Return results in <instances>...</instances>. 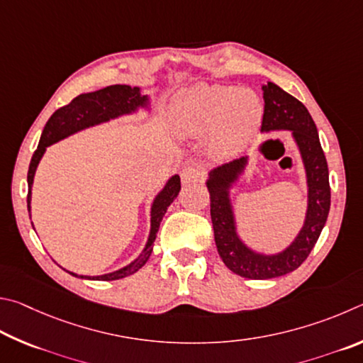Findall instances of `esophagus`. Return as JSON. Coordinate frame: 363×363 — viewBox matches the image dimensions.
I'll return each mask as SVG.
<instances>
[{
    "mask_svg": "<svg viewBox=\"0 0 363 363\" xmlns=\"http://www.w3.org/2000/svg\"><path fill=\"white\" fill-rule=\"evenodd\" d=\"M180 177L182 182L186 183V185H189V183H198L204 178V170L201 167H196V165H186V167L182 169Z\"/></svg>",
    "mask_w": 363,
    "mask_h": 363,
    "instance_id": "34e87169",
    "label": "esophagus"
}]
</instances>
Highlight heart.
<instances>
[{
	"mask_svg": "<svg viewBox=\"0 0 363 363\" xmlns=\"http://www.w3.org/2000/svg\"><path fill=\"white\" fill-rule=\"evenodd\" d=\"M169 121L178 137L208 135L215 152L236 155L259 132L263 104L252 89L199 82L175 95Z\"/></svg>",
	"mask_w": 363,
	"mask_h": 363,
	"instance_id": "heart-1",
	"label": "heart"
}]
</instances>
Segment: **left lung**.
Listing matches in <instances>:
<instances>
[{
  "label": "left lung",
  "instance_id": "8db88e82",
  "mask_svg": "<svg viewBox=\"0 0 363 363\" xmlns=\"http://www.w3.org/2000/svg\"><path fill=\"white\" fill-rule=\"evenodd\" d=\"M262 89L264 99L262 132L290 130L306 172L308 208L300 233L289 247L271 255L250 249L240 239L231 202V188L244 174L249 156L212 169L206 182L211 193V217L220 257L228 269L255 281L281 277L300 268L314 249L330 211L328 165L308 108L274 82H268Z\"/></svg>",
  "mask_w": 363,
  "mask_h": 363
}]
</instances>
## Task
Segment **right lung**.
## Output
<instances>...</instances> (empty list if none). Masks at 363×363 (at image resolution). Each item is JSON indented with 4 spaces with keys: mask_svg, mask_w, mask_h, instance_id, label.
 <instances>
[{
    "mask_svg": "<svg viewBox=\"0 0 363 363\" xmlns=\"http://www.w3.org/2000/svg\"><path fill=\"white\" fill-rule=\"evenodd\" d=\"M140 108L143 110H150V95H143L140 87H130L125 84H114L108 86L100 91L81 94L78 97L73 99L68 105L62 106L57 110L52 116L44 125L40 145L35 151L33 157H31L30 167H28V196H27V207L28 213L31 212V186H33L35 174L40 164L41 157L46 152V148L50 145H54L60 140L67 138L73 133L84 130L87 127L99 125L101 123H108L110 119H116L119 116H125V114L137 113ZM180 177L174 175L170 177L165 186L157 193V196L151 204V228H150V236L146 240L145 249L142 253L129 263L124 268L118 271L108 272V274L101 276H79L76 272H69V274L79 279H87V281H116V279H123L137 272L140 268H143V264L148 262V258L152 252V244H155L159 225H161L162 217L167 212L169 206L174 202V199L180 193ZM31 217V213H30ZM33 225V223H31Z\"/></svg>",
    "mask_w": 363,
    "mask_h": 363,
    "instance_id": "add662e5",
    "label": "right lung"
}]
</instances>
